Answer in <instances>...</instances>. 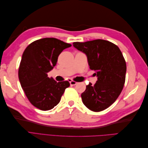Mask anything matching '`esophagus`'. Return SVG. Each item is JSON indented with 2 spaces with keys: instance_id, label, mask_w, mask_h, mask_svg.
Segmentation results:
<instances>
[{
  "instance_id": "esophagus-1",
  "label": "esophagus",
  "mask_w": 148,
  "mask_h": 148,
  "mask_svg": "<svg viewBox=\"0 0 148 148\" xmlns=\"http://www.w3.org/2000/svg\"><path fill=\"white\" fill-rule=\"evenodd\" d=\"M69 82H70V84L71 86H73V85H75V84H77L78 83L77 82L73 81V80H70Z\"/></svg>"
}]
</instances>
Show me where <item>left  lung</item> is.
<instances>
[{"label":"left lung","instance_id":"1","mask_svg":"<svg viewBox=\"0 0 148 148\" xmlns=\"http://www.w3.org/2000/svg\"><path fill=\"white\" fill-rule=\"evenodd\" d=\"M73 47L86 54L89 68L96 71L97 81L89 83L82 94L83 103L94 112L111 106L122 92L127 71L126 62L115 44L103 39L75 42Z\"/></svg>","mask_w":148,"mask_h":148}]
</instances>
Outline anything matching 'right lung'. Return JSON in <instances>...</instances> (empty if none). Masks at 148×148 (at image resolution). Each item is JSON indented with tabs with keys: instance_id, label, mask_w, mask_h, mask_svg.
Masks as SVG:
<instances>
[{
	"instance_id": "1",
	"label": "right lung",
	"mask_w": 148,
	"mask_h": 148,
	"mask_svg": "<svg viewBox=\"0 0 148 148\" xmlns=\"http://www.w3.org/2000/svg\"><path fill=\"white\" fill-rule=\"evenodd\" d=\"M71 46L58 39L46 38L31 43L23 52L18 70L19 80L28 100L38 109H53L69 87L68 81L57 82L47 73L56 66L60 53Z\"/></svg>"
}]
</instances>
